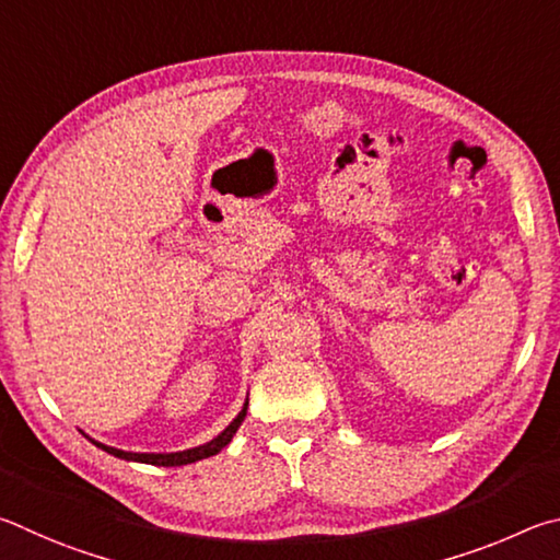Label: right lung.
<instances>
[{
  "label": "right lung",
  "instance_id": "right-lung-1",
  "mask_svg": "<svg viewBox=\"0 0 560 560\" xmlns=\"http://www.w3.org/2000/svg\"><path fill=\"white\" fill-rule=\"evenodd\" d=\"M245 413H248V398H245V404L241 408V413L235 416L229 428L221 430L219 435H215L213 440H209V443H203L199 447H189V450H179V453H125V450H117V447H110V445H103L97 443V440H93L95 447L105 450L107 455H115L120 459H127V463H144V465H156V467H182V465H191V463H199V459L203 457H211V455H219L221 450L231 443L235 430L241 428Z\"/></svg>",
  "mask_w": 560,
  "mask_h": 560
}]
</instances>
